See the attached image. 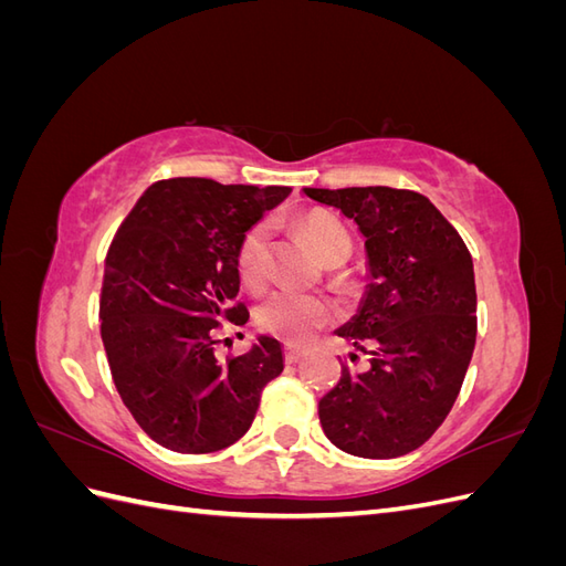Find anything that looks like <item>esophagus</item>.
<instances>
[{"instance_id": "esophagus-1", "label": "esophagus", "mask_w": 566, "mask_h": 566, "mask_svg": "<svg viewBox=\"0 0 566 566\" xmlns=\"http://www.w3.org/2000/svg\"><path fill=\"white\" fill-rule=\"evenodd\" d=\"M302 356H304V349L293 345V342H287V345H285V361L287 364H297Z\"/></svg>"}]
</instances>
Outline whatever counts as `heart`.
Returning <instances> with one entry per match:
<instances>
[{
	"mask_svg": "<svg viewBox=\"0 0 566 566\" xmlns=\"http://www.w3.org/2000/svg\"><path fill=\"white\" fill-rule=\"evenodd\" d=\"M304 231L310 235L316 252L328 262L331 256L347 252L349 254V233L331 214H310L304 219ZM238 269L241 276L250 285H262L269 276V227L256 224L252 227L241 250H238ZM335 314V306L328 297L306 293L297 287H281L271 293L260 306V323L262 328L285 337L290 342H306L312 339L318 328H323Z\"/></svg>",
	"mask_w": 566,
	"mask_h": 566,
	"instance_id": "b5f03b06",
	"label": "heart"
}]
</instances>
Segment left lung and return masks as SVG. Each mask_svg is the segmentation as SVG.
<instances>
[{
  "instance_id": "8db88e82",
  "label": "left lung",
  "mask_w": 566,
  "mask_h": 566,
  "mask_svg": "<svg viewBox=\"0 0 566 566\" xmlns=\"http://www.w3.org/2000/svg\"><path fill=\"white\" fill-rule=\"evenodd\" d=\"M304 193L364 233L370 276L361 310L337 331L370 358L358 370L342 366L339 382L318 401L321 427L349 455H406L439 430L465 380L476 339L470 250L416 191L354 186Z\"/></svg>"
}]
</instances>
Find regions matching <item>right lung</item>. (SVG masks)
Returning <instances> with one entry per match:
<instances>
[{
  "label": "right lung",
  "mask_w": 566,
  "mask_h": 566,
  "mask_svg": "<svg viewBox=\"0 0 566 566\" xmlns=\"http://www.w3.org/2000/svg\"><path fill=\"white\" fill-rule=\"evenodd\" d=\"M287 186H224L177 177L153 184L117 229L101 287V339L113 382L142 430L177 453H214L241 439L262 389L283 373L281 342L217 356L235 302L245 233Z\"/></svg>",
  "instance_id": "right-lung-1"
}]
</instances>
